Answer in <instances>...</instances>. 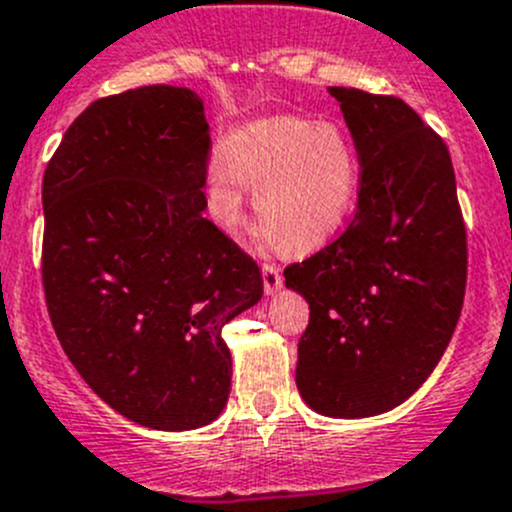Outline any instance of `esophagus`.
Instances as JSON below:
<instances>
[{
  "label": "esophagus",
  "instance_id": "34e87169",
  "mask_svg": "<svg viewBox=\"0 0 512 512\" xmlns=\"http://www.w3.org/2000/svg\"><path fill=\"white\" fill-rule=\"evenodd\" d=\"M262 285H265V292L267 294H275L277 289L282 287L280 267H275V265H270V262H265V265H262Z\"/></svg>",
  "mask_w": 512,
  "mask_h": 512
}]
</instances>
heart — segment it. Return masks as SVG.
<instances>
[{"label":"heart","instance_id":"obj_1","mask_svg":"<svg viewBox=\"0 0 512 512\" xmlns=\"http://www.w3.org/2000/svg\"><path fill=\"white\" fill-rule=\"evenodd\" d=\"M245 188L255 190L267 245L317 250L337 237L352 213L359 158L334 123L260 118L232 133L225 156L208 165L210 213L227 232H235L245 218Z\"/></svg>","mask_w":512,"mask_h":512}]
</instances>
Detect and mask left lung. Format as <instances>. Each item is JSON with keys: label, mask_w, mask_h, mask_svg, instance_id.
Returning a JSON list of instances; mask_svg holds the SVG:
<instances>
[{"label": "left lung", "mask_w": 512, "mask_h": 512, "mask_svg": "<svg viewBox=\"0 0 512 512\" xmlns=\"http://www.w3.org/2000/svg\"><path fill=\"white\" fill-rule=\"evenodd\" d=\"M359 156L347 230L285 270L309 304L297 389L364 418L404 404L446 352L466 294V225L446 143L396 96L332 86Z\"/></svg>", "instance_id": "8db88e82"}]
</instances>
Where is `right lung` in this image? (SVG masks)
<instances>
[{
	"mask_svg": "<svg viewBox=\"0 0 512 512\" xmlns=\"http://www.w3.org/2000/svg\"><path fill=\"white\" fill-rule=\"evenodd\" d=\"M208 153L203 98L141 86L91 103L41 185L56 337L111 409L158 431L223 414V327L262 297L255 260L203 215Z\"/></svg>",
	"mask_w": 512,
	"mask_h": 512,
	"instance_id": "1",
	"label": "right lung"
}]
</instances>
